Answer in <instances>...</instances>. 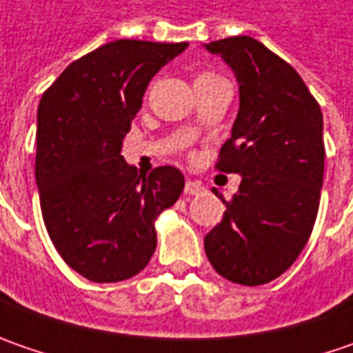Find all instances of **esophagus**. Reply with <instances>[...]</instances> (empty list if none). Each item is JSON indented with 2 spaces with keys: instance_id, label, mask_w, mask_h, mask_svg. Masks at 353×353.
Listing matches in <instances>:
<instances>
[{
  "instance_id": "esophagus-1",
  "label": "esophagus",
  "mask_w": 353,
  "mask_h": 353,
  "mask_svg": "<svg viewBox=\"0 0 353 353\" xmlns=\"http://www.w3.org/2000/svg\"><path fill=\"white\" fill-rule=\"evenodd\" d=\"M202 192H204V186L196 183V181H186V184H184V194L186 196H198Z\"/></svg>"
}]
</instances>
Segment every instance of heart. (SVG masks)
I'll return each mask as SVG.
<instances>
[{"label":"heart","instance_id":"obj_1","mask_svg":"<svg viewBox=\"0 0 353 353\" xmlns=\"http://www.w3.org/2000/svg\"><path fill=\"white\" fill-rule=\"evenodd\" d=\"M214 80H224V78L214 74V72H202V74H198L196 78V82H214Z\"/></svg>","mask_w":353,"mask_h":353}]
</instances>
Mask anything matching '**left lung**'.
<instances>
[{
	"label": "left lung",
	"instance_id": "left-lung-1",
	"mask_svg": "<svg viewBox=\"0 0 353 353\" xmlns=\"http://www.w3.org/2000/svg\"><path fill=\"white\" fill-rule=\"evenodd\" d=\"M204 47L224 59L239 84L232 137L216 169L241 176L204 250L228 281L265 285L294 263L314 228L324 179L322 112L299 72L263 43L241 34Z\"/></svg>",
	"mask_w": 353,
	"mask_h": 353
}]
</instances>
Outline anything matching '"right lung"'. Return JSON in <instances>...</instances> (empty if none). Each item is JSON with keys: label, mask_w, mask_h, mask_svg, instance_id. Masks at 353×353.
<instances>
[{"label": "right lung", "mask_w": 353, "mask_h": 353, "mask_svg": "<svg viewBox=\"0 0 353 353\" xmlns=\"http://www.w3.org/2000/svg\"><path fill=\"white\" fill-rule=\"evenodd\" d=\"M188 43L119 39L74 61L37 112L34 179L47 232L61 257L94 283L137 275L157 248L155 220L184 188L183 172L149 176L121 157L151 78Z\"/></svg>", "instance_id": "1"}]
</instances>
